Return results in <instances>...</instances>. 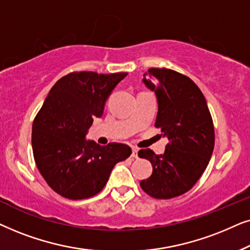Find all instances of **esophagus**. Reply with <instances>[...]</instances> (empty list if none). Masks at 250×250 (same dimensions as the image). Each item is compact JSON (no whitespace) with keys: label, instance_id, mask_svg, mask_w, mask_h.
Here are the masks:
<instances>
[{"label":"esophagus","instance_id":"1","mask_svg":"<svg viewBox=\"0 0 250 250\" xmlns=\"http://www.w3.org/2000/svg\"><path fill=\"white\" fill-rule=\"evenodd\" d=\"M138 148H135V146H133L132 148V157L133 158H136V157H138Z\"/></svg>","mask_w":250,"mask_h":250}]
</instances>
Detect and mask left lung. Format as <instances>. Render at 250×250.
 <instances>
[{
    "instance_id": "1",
    "label": "left lung",
    "mask_w": 250,
    "mask_h": 250,
    "mask_svg": "<svg viewBox=\"0 0 250 250\" xmlns=\"http://www.w3.org/2000/svg\"><path fill=\"white\" fill-rule=\"evenodd\" d=\"M143 83L158 101L157 128L167 136L165 152L141 149L140 158L152 165L151 176L140 182L156 199H170L189 191L200 179L214 150L213 119L203 92L186 75L167 68H150Z\"/></svg>"
}]
</instances>
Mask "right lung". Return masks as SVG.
<instances>
[{
	"label": "right lung",
	"instance_id": "right-lung-1",
	"mask_svg": "<svg viewBox=\"0 0 250 250\" xmlns=\"http://www.w3.org/2000/svg\"><path fill=\"white\" fill-rule=\"evenodd\" d=\"M127 73L74 71L61 77L33 123L34 159L49 187L80 200L104 189L116 164L131 156L123 143L99 146L85 140L95 117L104 114L112 90Z\"/></svg>",
	"mask_w": 250,
	"mask_h": 250
}]
</instances>
